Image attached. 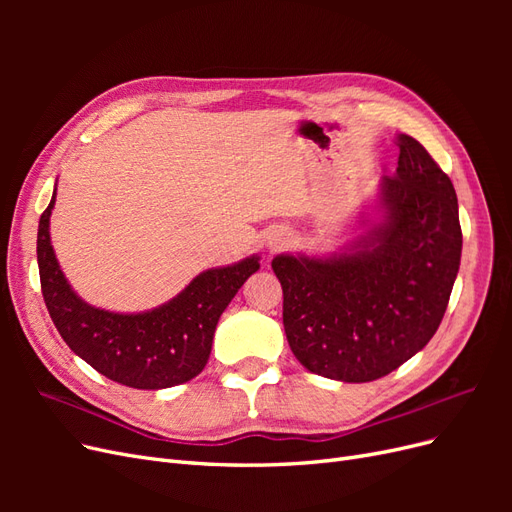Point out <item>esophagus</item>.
Listing matches in <instances>:
<instances>
[{
  "label": "esophagus",
  "mask_w": 512,
  "mask_h": 512,
  "mask_svg": "<svg viewBox=\"0 0 512 512\" xmlns=\"http://www.w3.org/2000/svg\"><path fill=\"white\" fill-rule=\"evenodd\" d=\"M286 241H288V237H286V235H280V232H277V235H271V237H269L267 245H269V250H280L282 245H286Z\"/></svg>",
  "instance_id": "34e87169"
}]
</instances>
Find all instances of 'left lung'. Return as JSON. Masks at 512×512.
I'll list each match as a JSON object with an SVG mask.
<instances>
[{
	"label": "left lung",
	"mask_w": 512,
	"mask_h": 512,
	"mask_svg": "<svg viewBox=\"0 0 512 512\" xmlns=\"http://www.w3.org/2000/svg\"><path fill=\"white\" fill-rule=\"evenodd\" d=\"M393 177L361 215L363 232L327 256L280 254L290 350L312 374L371 382L404 365L438 331L461 262L459 205L427 149L397 136Z\"/></svg>",
	"instance_id": "left-lung-1"
}]
</instances>
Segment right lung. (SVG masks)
<instances>
[{
  "mask_svg": "<svg viewBox=\"0 0 512 512\" xmlns=\"http://www.w3.org/2000/svg\"><path fill=\"white\" fill-rule=\"evenodd\" d=\"M55 194L57 183L38 224V269L46 309L70 350L132 389L158 391L196 378L209 361L220 316L260 269V258L198 273L177 297L147 312H108L83 301L59 267L49 232Z\"/></svg>",
  "mask_w": 512,
  "mask_h": 512,
  "instance_id": "1",
  "label": "right lung"
}]
</instances>
